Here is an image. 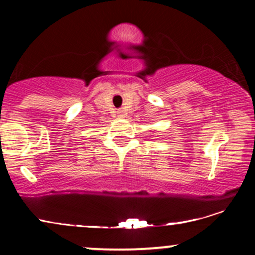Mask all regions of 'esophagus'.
Returning <instances> with one entry per match:
<instances>
[{
	"label": "esophagus",
	"instance_id": "1",
	"mask_svg": "<svg viewBox=\"0 0 255 255\" xmlns=\"http://www.w3.org/2000/svg\"><path fill=\"white\" fill-rule=\"evenodd\" d=\"M118 114H119V116H120V118H124V111H121V110H120V111H118Z\"/></svg>",
	"mask_w": 255,
	"mask_h": 255
}]
</instances>
